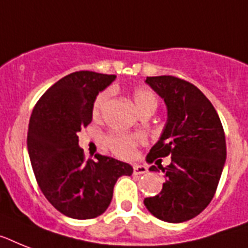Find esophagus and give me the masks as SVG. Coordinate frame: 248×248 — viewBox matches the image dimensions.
<instances>
[{"mask_svg":"<svg viewBox=\"0 0 248 248\" xmlns=\"http://www.w3.org/2000/svg\"><path fill=\"white\" fill-rule=\"evenodd\" d=\"M148 172V168L142 164H135L134 166V174H144Z\"/></svg>","mask_w":248,"mask_h":248,"instance_id":"1","label":"esophagus"}]
</instances>
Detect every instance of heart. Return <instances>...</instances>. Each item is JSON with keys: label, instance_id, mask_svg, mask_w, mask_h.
I'll list each match as a JSON object with an SVG mask.
<instances>
[{"label": "heart", "instance_id": "heart-1", "mask_svg": "<svg viewBox=\"0 0 248 248\" xmlns=\"http://www.w3.org/2000/svg\"><path fill=\"white\" fill-rule=\"evenodd\" d=\"M110 92L104 90L96 95L93 103V117L99 118L106 109L107 103L109 100ZM132 100L139 112L148 108V107H156V98L150 90L136 89L132 93ZM145 138L139 134H124V132H113L106 138L107 146L120 158H130L135 153V149L140 144H144Z\"/></svg>", "mask_w": 248, "mask_h": 248}]
</instances>
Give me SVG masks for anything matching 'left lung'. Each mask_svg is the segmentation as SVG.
<instances>
[{
  "label": "left lung",
  "mask_w": 248,
  "mask_h": 248,
  "mask_svg": "<svg viewBox=\"0 0 248 248\" xmlns=\"http://www.w3.org/2000/svg\"><path fill=\"white\" fill-rule=\"evenodd\" d=\"M146 84L166 102V127L146 162L170 155L172 162L162 191L146 197L144 204L154 217L170 223L195 218L214 197L227 158L222 122L210 100L191 82L176 76H150ZM160 161L161 159L156 160Z\"/></svg>",
  "instance_id": "obj_1"
}]
</instances>
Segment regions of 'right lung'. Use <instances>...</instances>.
Returning a JSON list of instances; mask_svg holds the SVG:
<instances>
[{"instance_id":"right-lung-1","label":"right lung","mask_w":248,"mask_h":248,"mask_svg":"<svg viewBox=\"0 0 248 248\" xmlns=\"http://www.w3.org/2000/svg\"><path fill=\"white\" fill-rule=\"evenodd\" d=\"M116 76L76 71L40 96L29 121L28 152L39 188L66 217L92 219L109 206L113 187L132 167L96 154L85 160L78 132L92 122L93 103Z\"/></svg>"}]
</instances>
